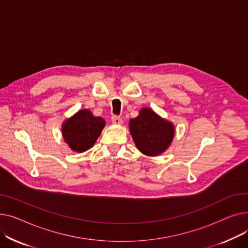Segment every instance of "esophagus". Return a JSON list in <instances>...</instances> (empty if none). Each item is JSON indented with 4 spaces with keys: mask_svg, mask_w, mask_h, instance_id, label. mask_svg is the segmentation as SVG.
<instances>
[{
    "mask_svg": "<svg viewBox=\"0 0 248 248\" xmlns=\"http://www.w3.org/2000/svg\"><path fill=\"white\" fill-rule=\"evenodd\" d=\"M111 123L116 125H121V124H123V120H122V117L114 115L111 117Z\"/></svg>",
    "mask_w": 248,
    "mask_h": 248,
    "instance_id": "1",
    "label": "esophagus"
}]
</instances>
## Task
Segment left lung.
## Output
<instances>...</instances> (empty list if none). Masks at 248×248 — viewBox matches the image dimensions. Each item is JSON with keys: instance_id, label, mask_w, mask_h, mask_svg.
I'll use <instances>...</instances> for the list:
<instances>
[{"instance_id": "left-lung-1", "label": "left lung", "mask_w": 248, "mask_h": 248, "mask_svg": "<svg viewBox=\"0 0 248 248\" xmlns=\"http://www.w3.org/2000/svg\"><path fill=\"white\" fill-rule=\"evenodd\" d=\"M129 133L137 149L148 157L166 152L175 137V125L150 108H142L136 119L128 123Z\"/></svg>"}]
</instances>
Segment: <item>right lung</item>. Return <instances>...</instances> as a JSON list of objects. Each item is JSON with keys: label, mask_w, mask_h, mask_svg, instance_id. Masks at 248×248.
<instances>
[{"label": "right lung", "mask_w": 248, "mask_h": 248, "mask_svg": "<svg viewBox=\"0 0 248 248\" xmlns=\"http://www.w3.org/2000/svg\"><path fill=\"white\" fill-rule=\"evenodd\" d=\"M104 125L102 117L94 116L89 109H79L62 123L61 133L73 152L83 153L94 146Z\"/></svg>", "instance_id": "right-lung-1"}]
</instances>
